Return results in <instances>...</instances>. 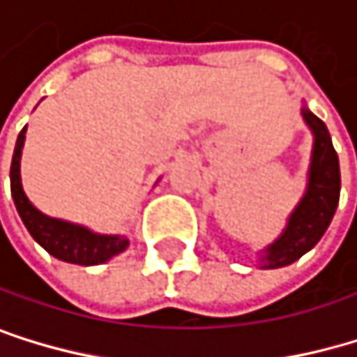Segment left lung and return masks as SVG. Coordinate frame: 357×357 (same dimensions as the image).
<instances>
[{"instance_id":"obj_1","label":"left lung","mask_w":357,"mask_h":357,"mask_svg":"<svg viewBox=\"0 0 357 357\" xmlns=\"http://www.w3.org/2000/svg\"><path fill=\"white\" fill-rule=\"evenodd\" d=\"M302 119L313 132L307 191L287 219L283 234L259 253V268H283L311 251L328 229L341 193V168L326 123L302 106Z\"/></svg>"}]
</instances>
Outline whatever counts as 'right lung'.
Masks as SVG:
<instances>
[{
  "label": "right lung",
  "mask_w": 357,
  "mask_h": 357,
  "mask_svg": "<svg viewBox=\"0 0 357 357\" xmlns=\"http://www.w3.org/2000/svg\"><path fill=\"white\" fill-rule=\"evenodd\" d=\"M25 132L21 130L19 138H16L14 155H12V166H10V189L14 206L19 211L27 231L33 236V241L44 247L52 257L70 264L80 266H98L108 261L110 257L126 251L130 241L119 234H96L84 225H76L63 219L48 217L40 213L25 195L23 183H21V155L25 144Z\"/></svg>",
  "instance_id": "right-lung-1"
}]
</instances>
